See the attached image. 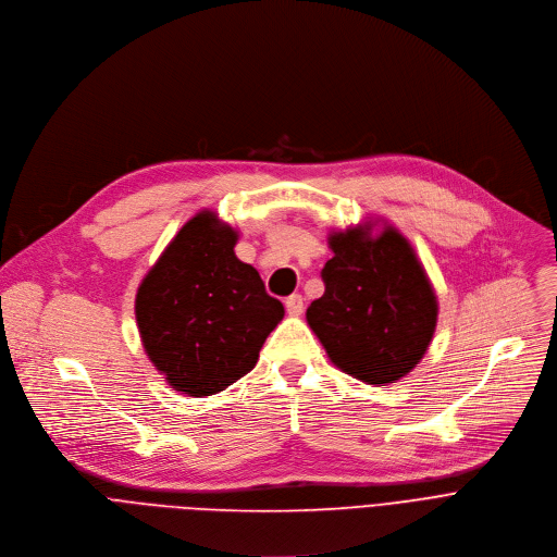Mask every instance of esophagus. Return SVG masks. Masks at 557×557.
Returning a JSON list of instances; mask_svg holds the SVG:
<instances>
[{
  "mask_svg": "<svg viewBox=\"0 0 557 557\" xmlns=\"http://www.w3.org/2000/svg\"><path fill=\"white\" fill-rule=\"evenodd\" d=\"M285 309L289 315H300L302 309H305V300L300 294H292L285 298Z\"/></svg>",
  "mask_w": 557,
  "mask_h": 557,
  "instance_id": "34e87169",
  "label": "esophagus"
}]
</instances>
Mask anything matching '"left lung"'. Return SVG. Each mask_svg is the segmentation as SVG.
Instances as JSON below:
<instances>
[{
	"label": "left lung",
	"instance_id": "1",
	"mask_svg": "<svg viewBox=\"0 0 557 557\" xmlns=\"http://www.w3.org/2000/svg\"><path fill=\"white\" fill-rule=\"evenodd\" d=\"M329 246L324 294L307 309L309 326L345 373L369 384L404 377L436 326V296L410 244L393 228L375 239L349 228Z\"/></svg>",
	"mask_w": 557,
	"mask_h": 557
}]
</instances>
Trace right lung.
Listing matches in <instances>:
<instances>
[{
    "label": "right lung",
    "instance_id": "right-lung-1",
    "mask_svg": "<svg viewBox=\"0 0 557 557\" xmlns=\"http://www.w3.org/2000/svg\"><path fill=\"white\" fill-rule=\"evenodd\" d=\"M237 233L195 214L145 276L136 320L145 351L190 397L214 395L255 369L283 302L235 257Z\"/></svg>",
    "mask_w": 557,
    "mask_h": 557
}]
</instances>
